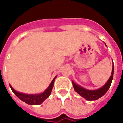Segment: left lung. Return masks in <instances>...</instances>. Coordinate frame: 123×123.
I'll list each match as a JSON object with an SVG mask.
<instances>
[{
    "instance_id": "obj_1",
    "label": "left lung",
    "mask_w": 123,
    "mask_h": 123,
    "mask_svg": "<svg viewBox=\"0 0 123 123\" xmlns=\"http://www.w3.org/2000/svg\"><path fill=\"white\" fill-rule=\"evenodd\" d=\"M105 45L106 44L105 43ZM113 70H114V66H113V68H112V72H111V75L108 80V81L105 83V84L102 87L96 90H89L85 89L81 86H80V85L76 84L74 83L73 81H72V85H73L74 89L75 90L76 92H78V94H80V96L83 97L87 100L89 101H92L98 100L100 97L104 96V94L106 93V92L108 91V90L110 89L111 82H112L113 78Z\"/></svg>"
}]
</instances>
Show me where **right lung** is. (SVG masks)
<instances>
[{
    "label": "right lung",
    "mask_w": 123,
    "mask_h": 123,
    "mask_svg": "<svg viewBox=\"0 0 123 123\" xmlns=\"http://www.w3.org/2000/svg\"><path fill=\"white\" fill-rule=\"evenodd\" d=\"M56 78H57V76L55 77L54 79L52 80V81L51 82L49 87L45 89V91L42 93H39V94H25V93L19 92L15 91L10 85V87L12 91L13 92V93L23 102L28 104L29 105H39L42 103L45 99L48 98L51 94L53 87V85H54V81Z\"/></svg>",
    "instance_id": "obj_1"
}]
</instances>
